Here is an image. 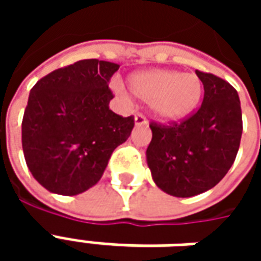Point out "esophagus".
Returning a JSON list of instances; mask_svg holds the SVG:
<instances>
[{"label": "esophagus", "instance_id": "34e87169", "mask_svg": "<svg viewBox=\"0 0 261 261\" xmlns=\"http://www.w3.org/2000/svg\"><path fill=\"white\" fill-rule=\"evenodd\" d=\"M136 125H144L147 124V117L144 116L142 113H137L136 114Z\"/></svg>", "mask_w": 261, "mask_h": 261}]
</instances>
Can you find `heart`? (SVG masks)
<instances>
[{
	"label": "heart",
	"mask_w": 261,
	"mask_h": 261,
	"mask_svg": "<svg viewBox=\"0 0 261 261\" xmlns=\"http://www.w3.org/2000/svg\"><path fill=\"white\" fill-rule=\"evenodd\" d=\"M131 91L144 102L152 103L155 113L164 120L186 117L201 99L202 84L197 75L153 69L134 75Z\"/></svg>",
	"instance_id": "1"
}]
</instances>
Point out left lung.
<instances>
[{
  "label": "left lung",
  "mask_w": 261,
  "mask_h": 261,
  "mask_svg": "<svg viewBox=\"0 0 261 261\" xmlns=\"http://www.w3.org/2000/svg\"><path fill=\"white\" fill-rule=\"evenodd\" d=\"M204 99L180 121H151L148 166L156 186L175 197H193L222 180L241 145L242 110L238 92L217 75L196 69Z\"/></svg>",
  "instance_id": "obj_1"
}]
</instances>
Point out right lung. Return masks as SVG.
I'll return each mask as SVG.
<instances>
[{
  "mask_svg": "<svg viewBox=\"0 0 261 261\" xmlns=\"http://www.w3.org/2000/svg\"><path fill=\"white\" fill-rule=\"evenodd\" d=\"M120 65L96 59L54 69L31 89L22 120L28 168L48 192L75 196L100 180L112 153L127 141L134 116L109 109V82Z\"/></svg>",
  "mask_w": 261,
  "mask_h": 261,
  "instance_id": "1",
  "label": "right lung"
}]
</instances>
